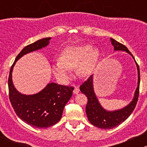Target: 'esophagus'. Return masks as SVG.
I'll return each mask as SVG.
<instances>
[{"label":"esophagus","mask_w":147,"mask_h":147,"mask_svg":"<svg viewBox=\"0 0 147 147\" xmlns=\"http://www.w3.org/2000/svg\"><path fill=\"white\" fill-rule=\"evenodd\" d=\"M80 92V89L79 87H75V88H74V90H73V93L75 94H78V93Z\"/></svg>","instance_id":"obj_1"}]
</instances>
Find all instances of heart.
Returning a JSON list of instances; mask_svg holds the SVG:
<instances>
[{
	"label": "heart",
	"mask_w": 147,
	"mask_h": 147,
	"mask_svg": "<svg viewBox=\"0 0 147 147\" xmlns=\"http://www.w3.org/2000/svg\"><path fill=\"white\" fill-rule=\"evenodd\" d=\"M99 57L98 50L89 44L69 46L62 52L60 60L53 65V72L62 82L69 79L71 69L75 68L81 76L87 77L96 69Z\"/></svg>",
	"instance_id": "obj_1"
}]
</instances>
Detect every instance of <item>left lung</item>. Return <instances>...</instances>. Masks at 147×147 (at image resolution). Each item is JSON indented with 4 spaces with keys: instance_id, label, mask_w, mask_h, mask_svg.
Instances as JSON below:
<instances>
[{
    "instance_id": "1",
    "label": "left lung",
    "mask_w": 147,
    "mask_h": 147,
    "mask_svg": "<svg viewBox=\"0 0 147 147\" xmlns=\"http://www.w3.org/2000/svg\"><path fill=\"white\" fill-rule=\"evenodd\" d=\"M112 45L114 46V50L117 51H125L130 55L134 58L129 50L120 42L115 40L113 38H110ZM135 61V60H134ZM137 68L138 73V82L137 87L134 92V97L129 105L120 109L114 111H107L102 107L100 105L97 96L94 91L93 87V75L88 78L80 87V90L83 94L87 97V104L86 105V114L90 122L92 125L103 129H109L117 126L119 125L121 123L125 121L131 115L135 108L138 101L139 92V84H140V75H139V67L135 61Z\"/></svg>"
}]
</instances>
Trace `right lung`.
Listing matches in <instances>:
<instances>
[{
	"label": "right lung",
	"mask_w": 147,
	"mask_h": 147,
	"mask_svg": "<svg viewBox=\"0 0 147 147\" xmlns=\"http://www.w3.org/2000/svg\"><path fill=\"white\" fill-rule=\"evenodd\" d=\"M50 40L51 38H42L26 46L16 57L8 78L9 99L15 112L23 121L37 128L50 127L60 121L65 105L72 97L74 87L50 82L38 93L23 94L15 87L12 72L16 62L20 57L46 47Z\"/></svg>",
	"instance_id": "right-lung-1"
}]
</instances>
